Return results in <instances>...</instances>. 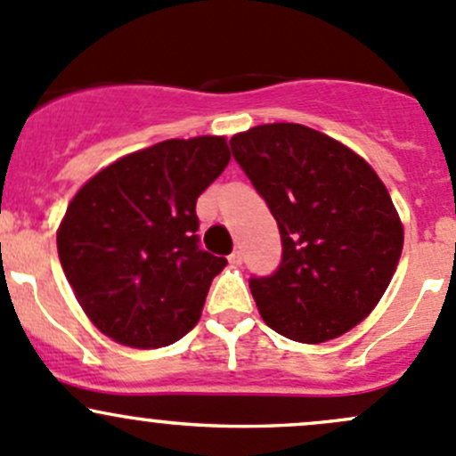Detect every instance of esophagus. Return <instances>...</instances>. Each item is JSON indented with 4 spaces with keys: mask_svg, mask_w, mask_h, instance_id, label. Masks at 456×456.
<instances>
[{
    "mask_svg": "<svg viewBox=\"0 0 456 456\" xmlns=\"http://www.w3.org/2000/svg\"><path fill=\"white\" fill-rule=\"evenodd\" d=\"M242 260H245V257H242L240 249L232 251V256H229V262H232V265H242Z\"/></svg>",
    "mask_w": 456,
    "mask_h": 456,
    "instance_id": "esophagus-1",
    "label": "esophagus"
}]
</instances>
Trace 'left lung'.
<instances>
[{
    "mask_svg": "<svg viewBox=\"0 0 456 456\" xmlns=\"http://www.w3.org/2000/svg\"><path fill=\"white\" fill-rule=\"evenodd\" d=\"M229 145L282 238L278 269L249 280L262 320L305 344L351 330L402 256L403 229L384 183L346 145L297 123L251 127Z\"/></svg>",
    "mask_w": 456,
    "mask_h": 456,
    "instance_id": "1",
    "label": "left lung"
}]
</instances>
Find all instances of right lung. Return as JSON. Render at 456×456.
<instances>
[{
    "label": "right lung",
    "mask_w": 456,
    "mask_h": 456,
    "mask_svg": "<svg viewBox=\"0 0 456 456\" xmlns=\"http://www.w3.org/2000/svg\"><path fill=\"white\" fill-rule=\"evenodd\" d=\"M229 159L223 136L169 139L118 159L72 199L59 260L101 333L159 348L194 329L227 265L200 249L196 200Z\"/></svg>",
    "instance_id": "obj_1"
}]
</instances>
